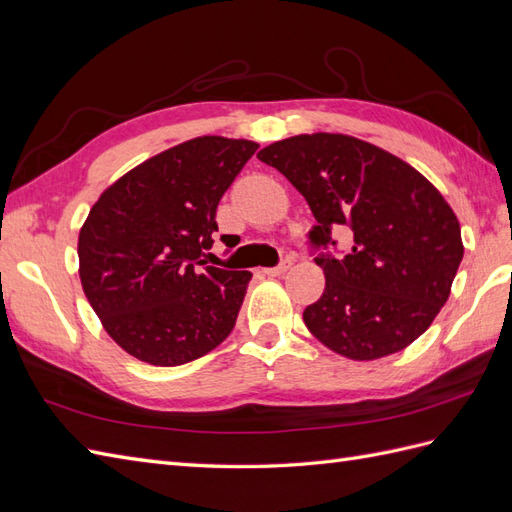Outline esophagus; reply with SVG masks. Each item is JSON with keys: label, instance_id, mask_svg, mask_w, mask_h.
<instances>
[{"label": "esophagus", "instance_id": "1", "mask_svg": "<svg viewBox=\"0 0 512 512\" xmlns=\"http://www.w3.org/2000/svg\"><path fill=\"white\" fill-rule=\"evenodd\" d=\"M290 259H285V261H281L279 266H274V268H266L264 270V274H268V277H281V274H285L287 270H290Z\"/></svg>", "mask_w": 512, "mask_h": 512}]
</instances>
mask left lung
Returning <instances> with one entry per match:
<instances>
[{
	"label": "left lung",
	"instance_id": "1",
	"mask_svg": "<svg viewBox=\"0 0 512 512\" xmlns=\"http://www.w3.org/2000/svg\"><path fill=\"white\" fill-rule=\"evenodd\" d=\"M257 157L305 196L318 220L313 244H335L337 227L352 233L348 255L316 259L326 285L303 311L309 333L352 361L413 344L448 300L465 253L441 192L400 157L346 134L292 136Z\"/></svg>",
	"mask_w": 512,
	"mask_h": 512
}]
</instances>
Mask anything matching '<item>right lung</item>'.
Returning a JSON list of instances; mask_svg holds the SVG:
<instances>
[{"instance_id":"add662e5","label":"right lung","mask_w":512,"mask_h":512,"mask_svg":"<svg viewBox=\"0 0 512 512\" xmlns=\"http://www.w3.org/2000/svg\"><path fill=\"white\" fill-rule=\"evenodd\" d=\"M259 144L199 136L149 157L101 192L77 238L80 281L127 355L173 368L233 331L253 274L205 266L216 207Z\"/></svg>"}]
</instances>
